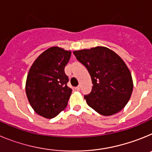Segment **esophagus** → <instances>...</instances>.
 Returning a JSON list of instances; mask_svg holds the SVG:
<instances>
[{
  "label": "esophagus",
  "instance_id": "esophagus-1",
  "mask_svg": "<svg viewBox=\"0 0 152 152\" xmlns=\"http://www.w3.org/2000/svg\"><path fill=\"white\" fill-rule=\"evenodd\" d=\"M75 90H76V91H80V86L79 85V86H77V87H76V88H75Z\"/></svg>",
  "mask_w": 152,
  "mask_h": 152
}]
</instances>
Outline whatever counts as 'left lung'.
Here are the masks:
<instances>
[{
	"label": "left lung",
	"mask_w": 152,
	"mask_h": 152,
	"mask_svg": "<svg viewBox=\"0 0 152 152\" xmlns=\"http://www.w3.org/2000/svg\"><path fill=\"white\" fill-rule=\"evenodd\" d=\"M74 54L91 75L92 91L84 96L88 106L103 116L122 110L133 90L131 72L124 61L104 46L74 51Z\"/></svg>",
	"instance_id": "8db88e82"
}]
</instances>
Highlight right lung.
<instances>
[{
    "instance_id": "right-lung-1",
    "label": "right lung",
    "mask_w": 152,
    "mask_h": 152,
    "mask_svg": "<svg viewBox=\"0 0 152 152\" xmlns=\"http://www.w3.org/2000/svg\"><path fill=\"white\" fill-rule=\"evenodd\" d=\"M71 51L58 46L44 51L29 68L26 81V94L36 113L52 119L67 107L72 88L64 67L69 61Z\"/></svg>"
}]
</instances>
